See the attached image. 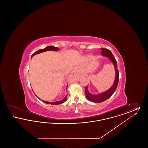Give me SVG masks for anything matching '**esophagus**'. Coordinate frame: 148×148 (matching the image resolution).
<instances>
[{
  "instance_id": "obj_1",
  "label": "esophagus",
  "mask_w": 148,
  "mask_h": 148,
  "mask_svg": "<svg viewBox=\"0 0 148 148\" xmlns=\"http://www.w3.org/2000/svg\"><path fill=\"white\" fill-rule=\"evenodd\" d=\"M72 75H77V72L76 71H73V73H72Z\"/></svg>"
}]
</instances>
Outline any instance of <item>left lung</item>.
<instances>
[{
	"label": "left lung",
	"instance_id": "left-lung-1",
	"mask_svg": "<svg viewBox=\"0 0 148 148\" xmlns=\"http://www.w3.org/2000/svg\"><path fill=\"white\" fill-rule=\"evenodd\" d=\"M101 49H102V53H101L102 56L108 58L113 63L114 68H115V81L112 86L108 90L101 93H99L98 94H92L89 92L88 86H86L85 89L86 97L88 100L94 103H101L107 100L109 98L115 91L118 84L119 78V71L117 69V67H118L117 62L114 56H113L112 53L110 50L107 49L101 48Z\"/></svg>",
	"mask_w": 148,
	"mask_h": 148
}]
</instances>
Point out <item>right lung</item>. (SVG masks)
Masks as SVG:
<instances>
[{"label":"right lung","mask_w":148,"mask_h":148,"mask_svg":"<svg viewBox=\"0 0 148 148\" xmlns=\"http://www.w3.org/2000/svg\"><path fill=\"white\" fill-rule=\"evenodd\" d=\"M59 50V48H57V47H53V46H48V47H47L46 48H45L44 49H42L39 50L38 51L35 52L32 56V58L34 56H35L36 54H39V53H41L42 52H44V51H49V50H52V51H57ZM67 87H68V85L66 86V89H67ZM67 99V95H66L65 97V98L62 99V100H60V101H53V102H50V101H44L42 100L41 99H40V100H42V102L46 103V104H51V105H58V104H62L64 103L65 101H66Z\"/></svg>","instance_id":"add662e5"}]
</instances>
